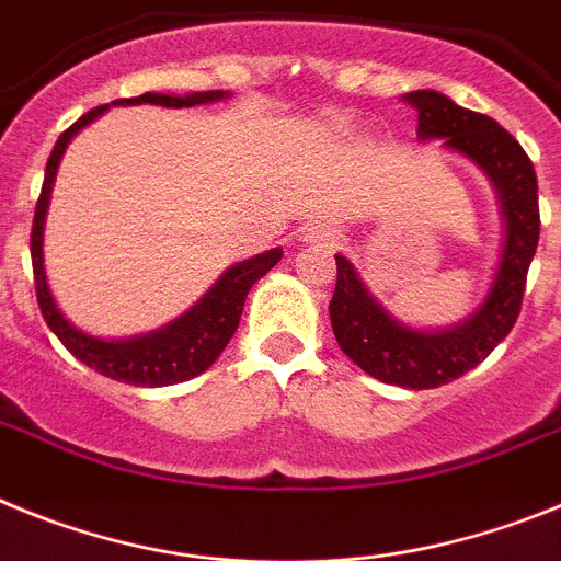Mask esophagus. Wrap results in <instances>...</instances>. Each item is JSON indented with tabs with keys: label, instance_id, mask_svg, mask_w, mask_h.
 <instances>
[{
	"label": "esophagus",
	"instance_id": "34e87169",
	"mask_svg": "<svg viewBox=\"0 0 561 561\" xmlns=\"http://www.w3.org/2000/svg\"><path fill=\"white\" fill-rule=\"evenodd\" d=\"M305 242H319V245L330 248L339 242V231L328 222H313L310 228H305Z\"/></svg>",
	"mask_w": 561,
	"mask_h": 561
}]
</instances>
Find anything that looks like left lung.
Instances as JSON below:
<instances>
[{
	"label": "left lung",
	"mask_w": 561,
	"mask_h": 561,
	"mask_svg": "<svg viewBox=\"0 0 561 561\" xmlns=\"http://www.w3.org/2000/svg\"><path fill=\"white\" fill-rule=\"evenodd\" d=\"M417 110V138H440L446 149L483 169L503 208L505 240L485 301L466 321L446 330H415L383 308L355 274L353 262L335 253V294L330 321L350 362L383 383L435 389L455 381L489 358L511 333L523 308L525 279L539 242L537 172L525 149L489 115L462 110L443 92L403 95Z\"/></svg>",
	"instance_id": "8db88e82"
}]
</instances>
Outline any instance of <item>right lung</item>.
<instances>
[{
	"mask_svg": "<svg viewBox=\"0 0 561 561\" xmlns=\"http://www.w3.org/2000/svg\"><path fill=\"white\" fill-rule=\"evenodd\" d=\"M226 92H192V95H163V92H144L138 99H118L112 104H158L172 106V110H183V106L211 104V101H222ZM110 110V104L95 106L87 115L76 121L70 129L61 133V138L53 146L50 160L45 169V183H42V194L36 203V217H33L31 231V256H33V276H36V299L42 316H45L47 328L58 335V341L76 355L78 362L92 367L95 373L106 375L112 381L133 383V387H169V383L188 381L194 375L206 373L226 344L231 341L233 330L240 324L242 308H245V296L253 287V282L262 276L282 260V248L274 251L256 253L251 260L237 262L214 282L203 299L194 305L192 310L174 319L172 324L154 330V333L135 335V339H118L106 341L95 339V335L78 330L76 324L65 319V313L58 310L56 299L50 294L45 276V251H42V240H45V217L47 206H50V192L56 183L58 160L65 154L67 144L78 129H84L90 121Z\"/></svg>",
	"mask_w": 561,
	"mask_h": 561,
	"instance_id": "add662e5",
	"label": "right lung"
}]
</instances>
